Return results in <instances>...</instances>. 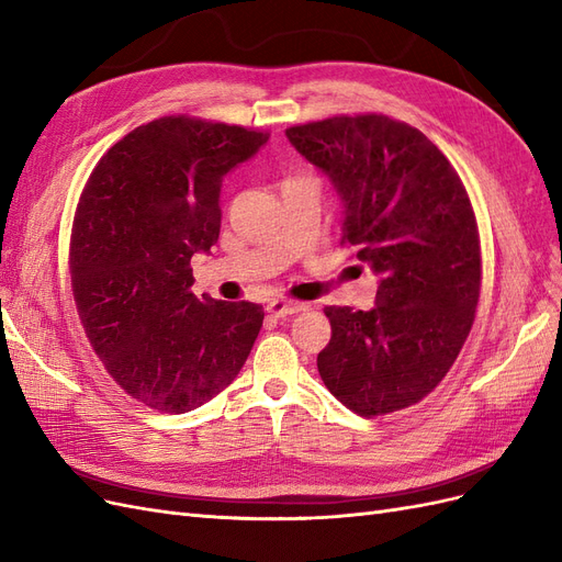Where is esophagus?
I'll return each mask as SVG.
<instances>
[{
	"instance_id": "esophagus-1",
	"label": "esophagus",
	"mask_w": 562,
	"mask_h": 562,
	"mask_svg": "<svg viewBox=\"0 0 562 562\" xmlns=\"http://www.w3.org/2000/svg\"><path fill=\"white\" fill-rule=\"evenodd\" d=\"M310 304L307 302H295V300H271L267 302V312L274 316H288V314H300L307 312Z\"/></svg>"
}]
</instances>
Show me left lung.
<instances>
[{
	"mask_svg": "<svg viewBox=\"0 0 562 562\" xmlns=\"http://www.w3.org/2000/svg\"><path fill=\"white\" fill-rule=\"evenodd\" d=\"M345 201L342 246L382 277L375 310L326 307L316 366L361 417L419 403L462 351L481 297V234L454 166L419 128L386 114H335L285 128Z\"/></svg>",
	"mask_w": 562,
	"mask_h": 562,
	"instance_id": "1",
	"label": "left lung"
}]
</instances>
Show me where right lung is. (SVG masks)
I'll return each instance as SVG.
<instances>
[{
  "mask_svg": "<svg viewBox=\"0 0 562 562\" xmlns=\"http://www.w3.org/2000/svg\"><path fill=\"white\" fill-rule=\"evenodd\" d=\"M269 131L171 114L114 143L83 184L70 234L77 314L131 398L180 415L239 375L265 312L192 293V255L220 234V192Z\"/></svg>",
  "mask_w": 562,
  "mask_h": 562,
  "instance_id": "obj_1",
  "label": "right lung"
}]
</instances>
